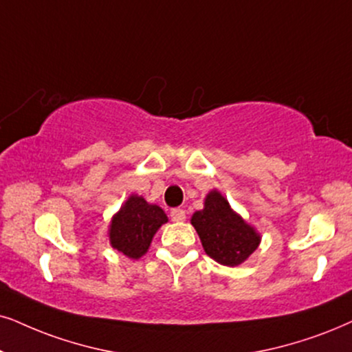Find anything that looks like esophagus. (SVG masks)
Wrapping results in <instances>:
<instances>
[{
    "label": "esophagus",
    "mask_w": 352,
    "mask_h": 352,
    "mask_svg": "<svg viewBox=\"0 0 352 352\" xmlns=\"http://www.w3.org/2000/svg\"><path fill=\"white\" fill-rule=\"evenodd\" d=\"M170 217H172V221H175V222H182V221H185V219H186V214H185L184 209L175 208V209H172V211H170Z\"/></svg>",
    "instance_id": "esophagus-1"
}]
</instances>
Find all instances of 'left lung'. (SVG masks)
<instances>
[{
  "instance_id": "obj_1",
  "label": "left lung",
  "mask_w": 352,
  "mask_h": 352,
  "mask_svg": "<svg viewBox=\"0 0 352 352\" xmlns=\"http://www.w3.org/2000/svg\"><path fill=\"white\" fill-rule=\"evenodd\" d=\"M208 256L224 266H239L256 250L261 234L230 208L219 190H211L204 206L191 216Z\"/></svg>"
}]
</instances>
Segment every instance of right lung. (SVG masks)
<instances>
[{"label": "right lung", "mask_w": 352, "mask_h": 352, "mask_svg": "<svg viewBox=\"0 0 352 352\" xmlns=\"http://www.w3.org/2000/svg\"><path fill=\"white\" fill-rule=\"evenodd\" d=\"M167 221L161 206L133 193L112 216L109 224L110 245L131 260H140L148 253L155 232Z\"/></svg>", "instance_id": "1"}]
</instances>
